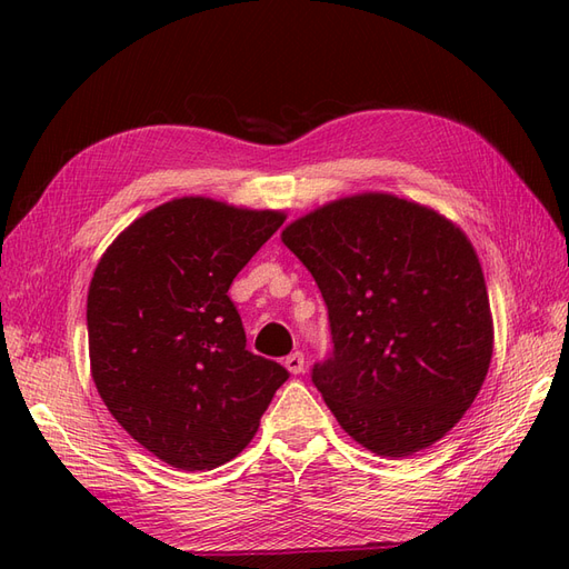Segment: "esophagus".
<instances>
[{
  "instance_id": "obj_1",
  "label": "esophagus",
  "mask_w": 569,
  "mask_h": 569,
  "mask_svg": "<svg viewBox=\"0 0 569 569\" xmlns=\"http://www.w3.org/2000/svg\"><path fill=\"white\" fill-rule=\"evenodd\" d=\"M284 366H287V370H289L291 375H301V372H303V353H301V351L289 353V356L284 358Z\"/></svg>"
}]
</instances>
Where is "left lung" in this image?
Here are the masks:
<instances>
[{
	"mask_svg": "<svg viewBox=\"0 0 569 569\" xmlns=\"http://www.w3.org/2000/svg\"><path fill=\"white\" fill-rule=\"evenodd\" d=\"M282 242L330 313L335 347L313 385L343 432L387 458L451 432L493 353L485 272L465 232L422 203L366 192L289 222Z\"/></svg>",
	"mask_w": 569,
	"mask_h": 569,
	"instance_id": "8db88e82",
	"label": "left lung"
}]
</instances>
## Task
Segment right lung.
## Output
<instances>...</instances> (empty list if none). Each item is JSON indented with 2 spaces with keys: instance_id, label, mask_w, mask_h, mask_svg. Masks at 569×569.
I'll use <instances>...</instances> for the list:
<instances>
[{
  "instance_id": "obj_1",
  "label": "right lung",
  "mask_w": 569,
  "mask_h": 569,
  "mask_svg": "<svg viewBox=\"0 0 569 569\" xmlns=\"http://www.w3.org/2000/svg\"><path fill=\"white\" fill-rule=\"evenodd\" d=\"M282 211L166 201L120 232L88 291L90 368L126 432L178 470H213L253 439L289 372L247 351L228 289Z\"/></svg>"
}]
</instances>
